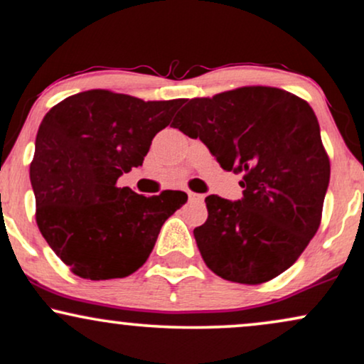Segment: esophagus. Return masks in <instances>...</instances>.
Masks as SVG:
<instances>
[{
  "mask_svg": "<svg viewBox=\"0 0 364 364\" xmlns=\"http://www.w3.org/2000/svg\"><path fill=\"white\" fill-rule=\"evenodd\" d=\"M188 198H190V201H203L205 196L200 193H193V191H188Z\"/></svg>",
  "mask_w": 364,
  "mask_h": 364,
  "instance_id": "34e87169",
  "label": "esophagus"
}]
</instances>
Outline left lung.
<instances>
[{"label":"left lung","instance_id":"8db88e82","mask_svg":"<svg viewBox=\"0 0 364 364\" xmlns=\"http://www.w3.org/2000/svg\"><path fill=\"white\" fill-rule=\"evenodd\" d=\"M173 125L242 174L240 200L205 198L208 218L193 230L205 264L244 284L290 268L321 225L331 178L310 105L278 87L244 86L190 100Z\"/></svg>","mask_w":364,"mask_h":364}]
</instances>
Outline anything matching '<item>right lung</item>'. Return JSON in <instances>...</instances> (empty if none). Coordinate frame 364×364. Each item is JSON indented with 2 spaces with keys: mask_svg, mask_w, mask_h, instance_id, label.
<instances>
[{
  "mask_svg": "<svg viewBox=\"0 0 364 364\" xmlns=\"http://www.w3.org/2000/svg\"><path fill=\"white\" fill-rule=\"evenodd\" d=\"M181 105L90 90L43 117L30 164L35 218L74 274L96 282L132 274L164 222L186 203L183 191L144 196L117 186L122 174L142 166L154 135Z\"/></svg>",
  "mask_w": 364,
  "mask_h": 364,
  "instance_id": "obj_1",
  "label": "right lung"
}]
</instances>
